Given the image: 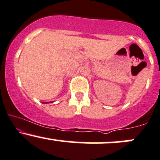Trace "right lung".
Instances as JSON below:
<instances>
[{
  "label": "right lung",
  "mask_w": 160,
  "mask_h": 160,
  "mask_svg": "<svg viewBox=\"0 0 160 160\" xmlns=\"http://www.w3.org/2000/svg\"><path fill=\"white\" fill-rule=\"evenodd\" d=\"M45 103H48V102H45Z\"/></svg>",
  "instance_id": "add662e5"
}]
</instances>
